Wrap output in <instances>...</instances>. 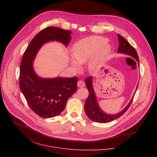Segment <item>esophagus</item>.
Returning <instances> with one entry per match:
<instances>
[{
  "instance_id": "obj_1",
  "label": "esophagus",
  "mask_w": 157,
  "mask_h": 157,
  "mask_svg": "<svg viewBox=\"0 0 157 157\" xmlns=\"http://www.w3.org/2000/svg\"><path fill=\"white\" fill-rule=\"evenodd\" d=\"M85 84L84 82L82 81V80H79L77 82V86L78 88H83V87L85 86Z\"/></svg>"
}]
</instances>
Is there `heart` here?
<instances>
[{
  "instance_id": "b5f03b06",
  "label": "heart",
  "mask_w": 157,
  "mask_h": 157,
  "mask_svg": "<svg viewBox=\"0 0 157 157\" xmlns=\"http://www.w3.org/2000/svg\"><path fill=\"white\" fill-rule=\"evenodd\" d=\"M106 38L101 36H91L76 42L72 47V55L75 60H71V65L78 69L79 64H83L95 53V59L90 64V69L94 70L97 64L105 60L111 51V46L107 44Z\"/></svg>"
}]
</instances>
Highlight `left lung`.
<instances>
[{
	"mask_svg": "<svg viewBox=\"0 0 157 157\" xmlns=\"http://www.w3.org/2000/svg\"><path fill=\"white\" fill-rule=\"evenodd\" d=\"M118 41H119V46L118 48V52L119 53H123L127 55L130 56L131 57H132L134 58L135 60H137L138 62H139L138 56L137 54V52L135 50L134 48L123 37L120 36L118 34ZM92 77H88L86 80L85 83L86 85L87 88L88 89L89 92V96L87 98L85 104V111L87 116L89 117L91 120L101 123H109L113 120L118 118L122 115H123L126 111L128 109L129 106H131L134 96L128 104V105L121 112L115 114V115H109L107 114L104 112H103L97 103L96 96L94 92V89L92 88ZM138 87H136L137 89Z\"/></svg>",
	"mask_w": 157,
	"mask_h": 157,
	"instance_id": "left-lung-1",
	"label": "left lung"
}]
</instances>
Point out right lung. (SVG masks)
I'll use <instances>...</instances> for the list:
<instances>
[{"label":"right lung","instance_id":"right-lung-1","mask_svg":"<svg viewBox=\"0 0 157 157\" xmlns=\"http://www.w3.org/2000/svg\"><path fill=\"white\" fill-rule=\"evenodd\" d=\"M72 32L58 27H47L31 41L23 55L19 75V86L29 108L39 117L48 118L62 112L67 100L76 92L78 78H42L33 69V61L42 46L57 40L67 46Z\"/></svg>","mask_w":157,"mask_h":157}]
</instances>
